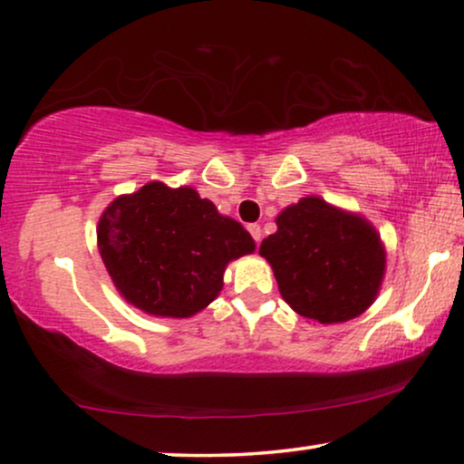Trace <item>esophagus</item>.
Returning <instances> with one entry per match:
<instances>
[{
    "label": "esophagus",
    "mask_w": 464,
    "mask_h": 464,
    "mask_svg": "<svg viewBox=\"0 0 464 464\" xmlns=\"http://www.w3.org/2000/svg\"><path fill=\"white\" fill-rule=\"evenodd\" d=\"M247 231H250V235L254 237V241H256V244H258L260 237H262V229H260V225H247Z\"/></svg>",
    "instance_id": "34e87169"
}]
</instances>
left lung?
<instances>
[{"instance_id": "1", "label": "left lung", "mask_w": 464, "mask_h": 464, "mask_svg": "<svg viewBox=\"0 0 464 464\" xmlns=\"http://www.w3.org/2000/svg\"><path fill=\"white\" fill-rule=\"evenodd\" d=\"M279 292L295 313L323 324L362 314L385 273L379 233L361 214L308 196L276 217V233L260 246Z\"/></svg>"}]
</instances>
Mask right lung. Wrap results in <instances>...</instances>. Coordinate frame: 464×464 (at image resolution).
Here are the masks:
<instances>
[{
  "instance_id": "obj_1",
  "label": "right lung",
  "mask_w": 464,
  "mask_h": 464,
  "mask_svg": "<svg viewBox=\"0 0 464 464\" xmlns=\"http://www.w3.org/2000/svg\"><path fill=\"white\" fill-rule=\"evenodd\" d=\"M254 246L252 235L210 199L160 181L116 198L98 225L102 260L122 298L170 319L208 306L223 289L227 265Z\"/></svg>"
}]
</instances>
